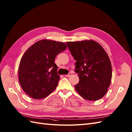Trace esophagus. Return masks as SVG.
<instances>
[{"mask_svg":"<svg viewBox=\"0 0 132 132\" xmlns=\"http://www.w3.org/2000/svg\"><path fill=\"white\" fill-rule=\"evenodd\" d=\"M71 75H72V73H71V72H70L69 74L66 75V77H70V76H71Z\"/></svg>","mask_w":132,"mask_h":132,"instance_id":"1","label":"esophagus"}]
</instances>
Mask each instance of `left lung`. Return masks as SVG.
I'll return each instance as SVG.
<instances>
[{"mask_svg": "<svg viewBox=\"0 0 132 132\" xmlns=\"http://www.w3.org/2000/svg\"><path fill=\"white\" fill-rule=\"evenodd\" d=\"M71 55L76 62L75 72L80 81L75 89L84 98L96 101L108 91L112 79L110 58L103 48L93 40L66 42Z\"/></svg>", "mask_w": 132, "mask_h": 132, "instance_id": "obj_1", "label": "left lung"}]
</instances>
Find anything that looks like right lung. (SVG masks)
Listing matches in <instances>:
<instances>
[{
  "label": "right lung",
  "mask_w": 132,
  "mask_h": 132,
  "mask_svg": "<svg viewBox=\"0 0 132 132\" xmlns=\"http://www.w3.org/2000/svg\"><path fill=\"white\" fill-rule=\"evenodd\" d=\"M66 49L65 43L42 40L25 51L20 60L18 75L21 87L28 95L42 99L54 91L60 80L55 57Z\"/></svg>",
  "instance_id": "right-lung-1"
}]
</instances>
